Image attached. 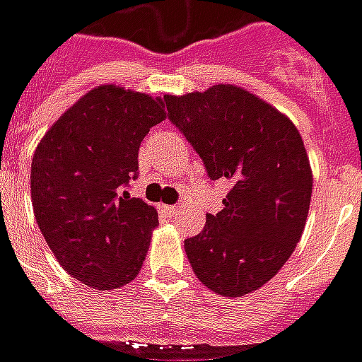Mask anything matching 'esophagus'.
<instances>
[{
  "label": "esophagus",
  "instance_id": "34e87169",
  "mask_svg": "<svg viewBox=\"0 0 362 362\" xmlns=\"http://www.w3.org/2000/svg\"><path fill=\"white\" fill-rule=\"evenodd\" d=\"M158 209L163 213H166L168 217H173V215H178L180 213V207L178 205H158Z\"/></svg>",
  "mask_w": 362,
  "mask_h": 362
}]
</instances>
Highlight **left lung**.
<instances>
[{
	"instance_id": "8db88e82",
	"label": "left lung",
	"mask_w": 362,
	"mask_h": 362,
	"mask_svg": "<svg viewBox=\"0 0 362 362\" xmlns=\"http://www.w3.org/2000/svg\"><path fill=\"white\" fill-rule=\"evenodd\" d=\"M158 103L228 194L204 230L184 240L197 279L213 293L243 296L277 275L303 236L312 170L295 124L235 85L165 95Z\"/></svg>"
}]
</instances>
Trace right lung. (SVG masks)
<instances>
[{
	"label": "right lung",
	"mask_w": 362,
	"mask_h": 362,
	"mask_svg": "<svg viewBox=\"0 0 362 362\" xmlns=\"http://www.w3.org/2000/svg\"><path fill=\"white\" fill-rule=\"evenodd\" d=\"M165 118L158 98L100 85L67 108L36 147V223L59 266L89 287H124L145 262L157 209L122 189L137 176L143 137Z\"/></svg>",
	"instance_id": "right-lung-1"
}]
</instances>
